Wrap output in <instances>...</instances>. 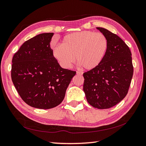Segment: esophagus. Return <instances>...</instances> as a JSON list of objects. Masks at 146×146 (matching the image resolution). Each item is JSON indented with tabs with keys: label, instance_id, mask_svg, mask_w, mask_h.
I'll list each match as a JSON object with an SVG mask.
<instances>
[{
	"label": "esophagus",
	"instance_id": "obj_1",
	"mask_svg": "<svg viewBox=\"0 0 146 146\" xmlns=\"http://www.w3.org/2000/svg\"><path fill=\"white\" fill-rule=\"evenodd\" d=\"M76 74L77 75V76H82V75L83 74V72H80V71H77Z\"/></svg>",
	"mask_w": 146,
	"mask_h": 146
}]
</instances>
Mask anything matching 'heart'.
I'll use <instances>...</instances> for the list:
<instances>
[{"instance_id":"obj_1","label":"heart","mask_w":146,"mask_h":146,"mask_svg":"<svg viewBox=\"0 0 146 146\" xmlns=\"http://www.w3.org/2000/svg\"><path fill=\"white\" fill-rule=\"evenodd\" d=\"M108 40L101 33L84 31L65 35L61 45L54 47L53 54L60 65L69 69L75 60L86 70L97 68L104 60Z\"/></svg>"}]
</instances>
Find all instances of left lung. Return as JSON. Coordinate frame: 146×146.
<instances>
[{"mask_svg": "<svg viewBox=\"0 0 146 146\" xmlns=\"http://www.w3.org/2000/svg\"><path fill=\"white\" fill-rule=\"evenodd\" d=\"M96 29L107 37L108 48L97 68L84 73V91L93 107L109 109L126 96L133 74L131 53L121 38L103 27Z\"/></svg>", "mask_w": 146, "mask_h": 146, "instance_id": "obj_1", "label": "left lung"}]
</instances>
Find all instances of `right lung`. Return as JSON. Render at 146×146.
I'll use <instances>...</instances> for the list:
<instances>
[{
    "instance_id": "1",
    "label": "right lung",
    "mask_w": 146,
    "mask_h": 146,
    "mask_svg": "<svg viewBox=\"0 0 146 146\" xmlns=\"http://www.w3.org/2000/svg\"><path fill=\"white\" fill-rule=\"evenodd\" d=\"M53 33L35 35L23 44L12 59L11 76L15 87L27 104L48 109L64 100L76 72L62 68L53 54Z\"/></svg>"
}]
</instances>
